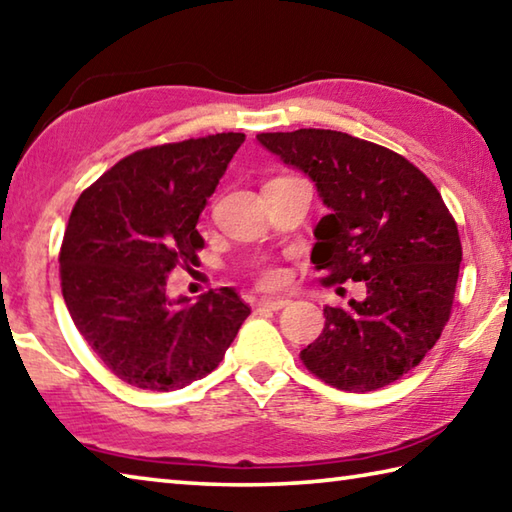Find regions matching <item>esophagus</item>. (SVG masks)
Instances as JSON below:
<instances>
[{"label":"esophagus","mask_w":512,"mask_h":512,"mask_svg":"<svg viewBox=\"0 0 512 512\" xmlns=\"http://www.w3.org/2000/svg\"><path fill=\"white\" fill-rule=\"evenodd\" d=\"M286 304H288L286 297H266L264 295L257 300V306H264V309H271V311H280Z\"/></svg>","instance_id":"esophagus-1"}]
</instances>
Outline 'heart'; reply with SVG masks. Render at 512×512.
<instances>
[{"label":"heart","mask_w":512,"mask_h":512,"mask_svg":"<svg viewBox=\"0 0 512 512\" xmlns=\"http://www.w3.org/2000/svg\"><path fill=\"white\" fill-rule=\"evenodd\" d=\"M280 280H282V273L277 271V268H266V271L259 273V282L264 286H275L280 284Z\"/></svg>","instance_id":"heart-1"}]
</instances>
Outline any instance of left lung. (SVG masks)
<instances>
[{
	"mask_svg": "<svg viewBox=\"0 0 512 512\" xmlns=\"http://www.w3.org/2000/svg\"><path fill=\"white\" fill-rule=\"evenodd\" d=\"M257 141L309 176L329 208L311 253L324 284L365 286L347 306H324L327 322L302 349V362L345 392L394 383L450 320L461 239L439 190L401 154L333 129L257 134Z\"/></svg>",
	"mask_w": 512,
	"mask_h": 512,
	"instance_id": "left-lung-1",
	"label": "left lung"
}]
</instances>
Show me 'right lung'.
<instances>
[{
  "instance_id": "1",
  "label": "right lung",
  "mask_w": 512,
  "mask_h": 512,
  "mask_svg": "<svg viewBox=\"0 0 512 512\" xmlns=\"http://www.w3.org/2000/svg\"><path fill=\"white\" fill-rule=\"evenodd\" d=\"M244 134H215L138 150L80 194L60 248L71 320L105 367L125 383L172 392L208 376L248 318L224 286L167 295L174 268L199 264L201 210Z\"/></svg>"
}]
</instances>
